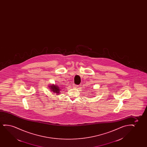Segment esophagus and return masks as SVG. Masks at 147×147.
<instances>
[{
  "mask_svg": "<svg viewBox=\"0 0 147 147\" xmlns=\"http://www.w3.org/2000/svg\"><path fill=\"white\" fill-rule=\"evenodd\" d=\"M73 87H74V88H76L77 87V85H76L74 84L73 85Z\"/></svg>",
  "mask_w": 147,
  "mask_h": 147,
  "instance_id": "obj_1",
  "label": "esophagus"
}]
</instances>
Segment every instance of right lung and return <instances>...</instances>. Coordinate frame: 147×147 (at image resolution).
<instances>
[{
  "label": "right lung",
  "mask_w": 147,
  "mask_h": 147,
  "mask_svg": "<svg viewBox=\"0 0 147 147\" xmlns=\"http://www.w3.org/2000/svg\"><path fill=\"white\" fill-rule=\"evenodd\" d=\"M49 85V88L50 89L51 92H52L53 93H55L56 95L59 94V93H60V88H59L58 85L50 84Z\"/></svg>",
  "instance_id": "obj_1"
}]
</instances>
